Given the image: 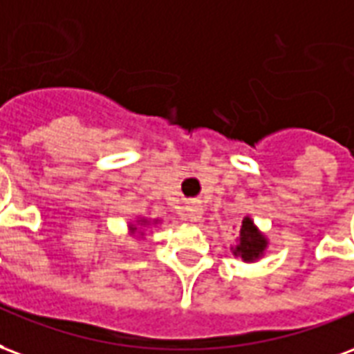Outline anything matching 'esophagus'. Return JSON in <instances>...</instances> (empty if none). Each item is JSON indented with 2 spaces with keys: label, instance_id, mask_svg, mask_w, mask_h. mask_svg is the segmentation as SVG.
Listing matches in <instances>:
<instances>
[{
  "label": "esophagus",
  "instance_id": "esophagus-1",
  "mask_svg": "<svg viewBox=\"0 0 354 354\" xmlns=\"http://www.w3.org/2000/svg\"><path fill=\"white\" fill-rule=\"evenodd\" d=\"M202 213H203V209L198 202H192L187 205V216L190 223H198V221L202 218Z\"/></svg>",
  "mask_w": 354,
  "mask_h": 354
}]
</instances>
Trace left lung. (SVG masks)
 <instances>
[{
	"instance_id": "obj_1",
	"label": "left lung",
	"mask_w": 354,
	"mask_h": 354,
	"mask_svg": "<svg viewBox=\"0 0 354 354\" xmlns=\"http://www.w3.org/2000/svg\"><path fill=\"white\" fill-rule=\"evenodd\" d=\"M270 245V239L264 232L254 224L251 216H243L241 226H239V237H237L236 247H232V254L241 259L247 264L259 262L266 254V249Z\"/></svg>"
}]
</instances>
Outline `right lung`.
Masks as SVG:
<instances>
[{
	"instance_id": "1",
	"label": "right lung",
	"mask_w": 354,
	"mask_h": 354,
	"mask_svg": "<svg viewBox=\"0 0 354 354\" xmlns=\"http://www.w3.org/2000/svg\"><path fill=\"white\" fill-rule=\"evenodd\" d=\"M162 223V218H145V216H138V221H133V223L128 224V232H130V236H136L138 234L139 239H143L147 236V230L151 228V226H156V224Z\"/></svg>"
}]
</instances>
